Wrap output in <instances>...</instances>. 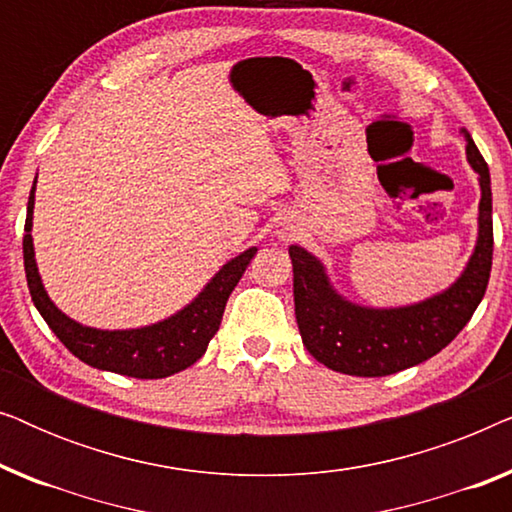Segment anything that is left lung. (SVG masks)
<instances>
[{"label":"left lung","mask_w":512,"mask_h":512,"mask_svg":"<svg viewBox=\"0 0 512 512\" xmlns=\"http://www.w3.org/2000/svg\"><path fill=\"white\" fill-rule=\"evenodd\" d=\"M461 135L480 184L478 240L466 268L447 289L410 305H359L335 289L317 256L298 244L289 247L300 338L307 352L335 373L382 377L431 359L457 338L485 296L494 249L492 179L473 137L466 130Z\"/></svg>","instance_id":"obj_1"}]
</instances>
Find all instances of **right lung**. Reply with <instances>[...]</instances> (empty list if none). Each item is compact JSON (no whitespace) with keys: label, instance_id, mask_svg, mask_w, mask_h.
Segmentation results:
<instances>
[{"label":"right lung","instance_id":"1","mask_svg":"<svg viewBox=\"0 0 512 512\" xmlns=\"http://www.w3.org/2000/svg\"><path fill=\"white\" fill-rule=\"evenodd\" d=\"M34 191L37 179L27 200V219L23 235V258L25 275L30 286L32 303L37 307L48 328L58 335L62 345L88 366L109 373L137 377V380H160L170 377L179 370H186L207 352L209 340L219 331L223 310H226L228 296L240 282L244 270L256 256V247H249L242 254L223 263L219 272L209 279L198 296L191 303L181 307L179 312L160 319L156 324L139 328H93L83 326L79 321L67 317L58 305L53 303L41 282L37 258H34L32 242V219H34Z\"/></svg>","mask_w":512,"mask_h":512}]
</instances>
